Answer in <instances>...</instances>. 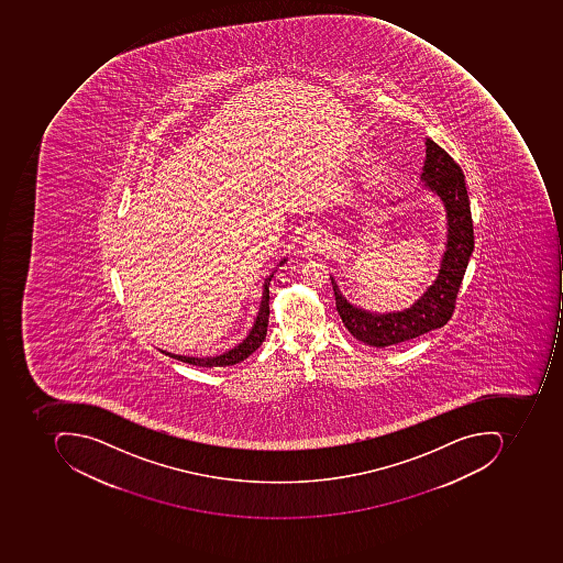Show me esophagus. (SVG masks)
<instances>
[{
  "label": "esophagus",
  "mask_w": 563,
  "mask_h": 563,
  "mask_svg": "<svg viewBox=\"0 0 563 563\" xmlns=\"http://www.w3.org/2000/svg\"><path fill=\"white\" fill-rule=\"evenodd\" d=\"M328 242L327 235L320 232H311L309 235H306L305 245H302V251H305L306 255H318L323 254V252L328 251Z\"/></svg>",
  "instance_id": "34e87169"
}]
</instances>
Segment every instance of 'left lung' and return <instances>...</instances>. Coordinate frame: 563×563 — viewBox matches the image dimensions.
<instances>
[{
    "label": "left lung",
    "mask_w": 563,
    "mask_h": 563,
    "mask_svg": "<svg viewBox=\"0 0 563 563\" xmlns=\"http://www.w3.org/2000/svg\"><path fill=\"white\" fill-rule=\"evenodd\" d=\"M421 180H424L428 189L440 196L449 221L446 251L441 258L440 273L427 292L411 308L402 311L371 312L346 301L336 280L330 277L336 311L346 330L356 340L377 349L399 345L428 331L445 327L455 311L460 284L474 252V223L465 176L459 164L431 139L427 140V161Z\"/></svg>",
    "instance_id": "left-lung-1"
}]
</instances>
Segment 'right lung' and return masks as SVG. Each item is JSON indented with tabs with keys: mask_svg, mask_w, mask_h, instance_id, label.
<instances>
[{
	"mask_svg": "<svg viewBox=\"0 0 563 563\" xmlns=\"http://www.w3.org/2000/svg\"><path fill=\"white\" fill-rule=\"evenodd\" d=\"M286 262H279L283 265ZM274 274L265 279L264 283V295H262L261 308H258L257 318H255L254 327H252L251 333L246 334V339L243 340L239 345L233 346L229 352L221 353L217 356H186L176 355V353L164 352L166 355L173 356L176 361L186 362V364L196 365V367H227V365H235L239 362L245 361L246 356L252 355L262 342L265 340L267 334L268 324V284L273 280Z\"/></svg>",
	"mask_w": 563,
	"mask_h": 563,
	"instance_id": "add662e5",
	"label": "right lung"
}]
</instances>
